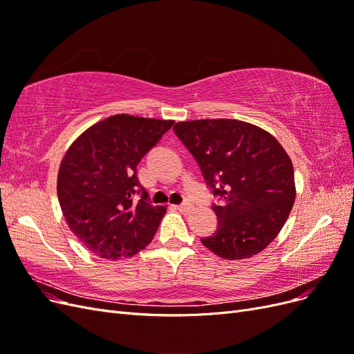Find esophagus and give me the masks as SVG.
Returning a JSON list of instances; mask_svg holds the SVG:
<instances>
[{"instance_id": "obj_1", "label": "esophagus", "mask_w": 354, "mask_h": 354, "mask_svg": "<svg viewBox=\"0 0 354 354\" xmlns=\"http://www.w3.org/2000/svg\"><path fill=\"white\" fill-rule=\"evenodd\" d=\"M177 209L178 211H181V212H190V209H192V205L190 203H181V205H177Z\"/></svg>"}]
</instances>
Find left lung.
I'll return each instance as SVG.
<instances>
[{
	"label": "left lung",
	"mask_w": 354,
	"mask_h": 354,
	"mask_svg": "<svg viewBox=\"0 0 354 354\" xmlns=\"http://www.w3.org/2000/svg\"><path fill=\"white\" fill-rule=\"evenodd\" d=\"M174 131L195 156L221 205L218 226L203 246L226 260L261 252L282 230L295 199L291 158L263 128L238 120L177 122Z\"/></svg>",
	"instance_id": "8db88e82"
}]
</instances>
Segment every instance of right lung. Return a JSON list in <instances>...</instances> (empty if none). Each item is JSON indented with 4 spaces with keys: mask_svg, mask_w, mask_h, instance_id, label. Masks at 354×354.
Here are the masks:
<instances>
[{
    "mask_svg": "<svg viewBox=\"0 0 354 354\" xmlns=\"http://www.w3.org/2000/svg\"><path fill=\"white\" fill-rule=\"evenodd\" d=\"M173 124L113 115L87 128L63 156L57 174L63 217L94 255L128 259L152 242L167 208L149 203L137 165ZM134 193L141 194L137 203Z\"/></svg>",
    "mask_w": 354,
    "mask_h": 354,
    "instance_id": "obj_1",
    "label": "right lung"
}]
</instances>
